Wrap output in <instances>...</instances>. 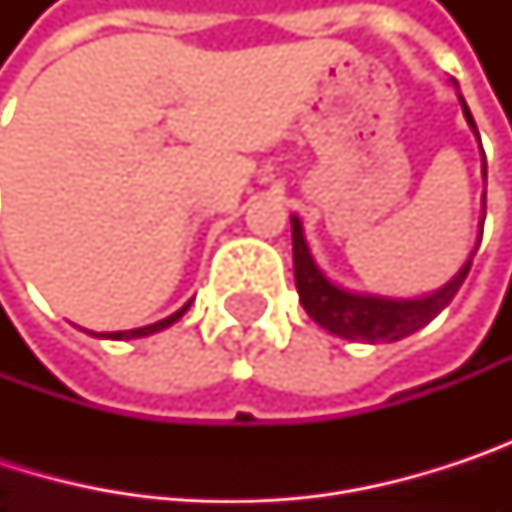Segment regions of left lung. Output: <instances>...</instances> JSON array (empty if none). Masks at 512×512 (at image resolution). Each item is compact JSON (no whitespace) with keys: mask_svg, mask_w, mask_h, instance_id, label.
<instances>
[{"mask_svg":"<svg viewBox=\"0 0 512 512\" xmlns=\"http://www.w3.org/2000/svg\"><path fill=\"white\" fill-rule=\"evenodd\" d=\"M457 97H460L462 115H465L474 139L480 142L477 124L468 112V103L462 100L460 85H457ZM480 154H483V148H480ZM483 186H486V156H483ZM483 219H486V189H483V210H480V231H483ZM290 225H293V275H296V290H299L302 308L326 332H332L344 341H367V344H391V341L409 338L418 329H424L430 320H436L457 296V290L471 269V257L480 246V237H477L465 263L439 290H430L424 296H382V293H367V290H350V287L338 284L335 278H329L326 269L311 255V246L305 240L299 216H290Z\"/></svg>","mask_w":512,"mask_h":512,"instance_id":"left-lung-1","label":"left lung"}]
</instances>
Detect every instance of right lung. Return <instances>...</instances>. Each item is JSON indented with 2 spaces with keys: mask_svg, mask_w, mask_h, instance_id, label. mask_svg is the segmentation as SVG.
Instances as JSON below:
<instances>
[{
  "mask_svg": "<svg viewBox=\"0 0 512 512\" xmlns=\"http://www.w3.org/2000/svg\"><path fill=\"white\" fill-rule=\"evenodd\" d=\"M189 305H192V299L183 305V308H177L171 317H165V320H159V323H151V326H142V329H130V332H100V335H94V338H112V341H130V338H148V335H154V332H162V329H168L171 323H177L186 311H189Z\"/></svg>",
  "mask_w": 512,
  "mask_h": 512,
  "instance_id": "add662e5",
  "label": "right lung"
}]
</instances>
